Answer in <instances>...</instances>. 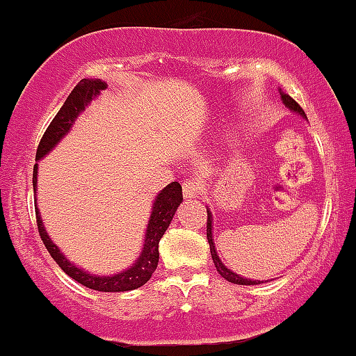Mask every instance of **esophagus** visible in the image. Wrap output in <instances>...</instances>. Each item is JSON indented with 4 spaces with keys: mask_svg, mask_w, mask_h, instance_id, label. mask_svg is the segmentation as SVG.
I'll return each instance as SVG.
<instances>
[{
    "mask_svg": "<svg viewBox=\"0 0 356 356\" xmlns=\"http://www.w3.org/2000/svg\"><path fill=\"white\" fill-rule=\"evenodd\" d=\"M202 182L198 181V179H186L184 182H182V193H184L186 198H196L198 195H202Z\"/></svg>",
    "mask_w": 356,
    "mask_h": 356,
    "instance_id": "1",
    "label": "esophagus"
}]
</instances>
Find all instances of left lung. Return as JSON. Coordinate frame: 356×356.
Listing matches in <instances>:
<instances>
[{
	"label": "left lung",
	"mask_w": 356,
	"mask_h": 356,
	"mask_svg": "<svg viewBox=\"0 0 356 356\" xmlns=\"http://www.w3.org/2000/svg\"><path fill=\"white\" fill-rule=\"evenodd\" d=\"M282 101H284L285 106H287V108H291L292 111H298L301 116H306L305 111H302L301 106H299L298 102H296L294 99L291 97V95L282 94ZM207 240H209V245H210V254H212V261H213V264H216V268H217V271H219L220 277H224L227 282H231V284H236V285H255V284H261V282H259V280L257 282H255V280H248V278H243V277H240V275L233 273V271L227 270L226 266H224L222 262H220L219 255H217V252H216V245H213V241H212V216H210L209 210H207Z\"/></svg>",
	"instance_id": "8db88e82"
}]
</instances>
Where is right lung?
<instances>
[{
	"label": "right lung",
	"mask_w": 356,
	"mask_h": 356,
	"mask_svg": "<svg viewBox=\"0 0 356 356\" xmlns=\"http://www.w3.org/2000/svg\"><path fill=\"white\" fill-rule=\"evenodd\" d=\"M106 88V83H102L101 79H81L78 85L72 88L71 94L67 95L65 102L62 104V108L58 109V113L55 115V118L51 120V123L48 125V129L44 130L43 137H41L40 144H38L36 149V158H43L65 134L69 132L71 125L74 123L76 116L85 109V106H88V102L94 97H97L101 94V90ZM36 179H38V165H34L33 168V188L36 191ZM182 202V188L179 182H170L167 188H163L160 191V195L156 196L153 203V212H151L149 224H147L146 229V241H144V250L140 252L139 259L134 266H130L129 270L123 271V273L113 275V277H95V275H88L85 271H81L79 268H76L74 264L67 261V259L62 255V252L58 250L57 245L48 238L47 231H44L43 222H41L40 212L36 209V222H38V231H40V236L43 240L44 247L50 252L51 257L55 259L60 270L65 275L76 280L78 284L85 285L88 289H94L99 292H125V291H134V289H139L146 284L151 278V275L156 271L158 259H160V252H158V245H160L161 236L167 231L168 224L174 219V213L177 210V207Z\"/></svg>",
	"instance_id": "add662e5"
}]
</instances>
